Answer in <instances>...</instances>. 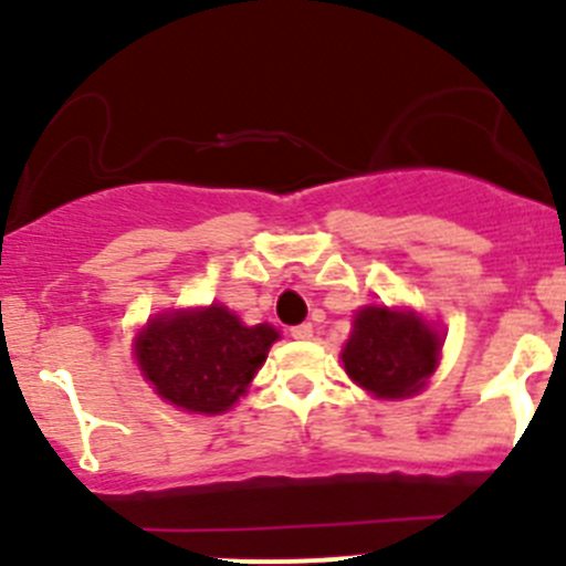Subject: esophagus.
<instances>
[{
  "mask_svg": "<svg viewBox=\"0 0 566 566\" xmlns=\"http://www.w3.org/2000/svg\"><path fill=\"white\" fill-rule=\"evenodd\" d=\"M289 333H292V338H297V342H305V338L314 336V325H311V322H303V325H294Z\"/></svg>",
  "mask_w": 566,
  "mask_h": 566,
  "instance_id": "esophagus-1",
  "label": "esophagus"
}]
</instances>
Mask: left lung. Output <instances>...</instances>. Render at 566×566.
Returning a JSON list of instances; mask_svg holds the SVG:
<instances>
[{
    "instance_id": "obj_1",
    "label": "left lung",
    "mask_w": 566,
    "mask_h": 566,
    "mask_svg": "<svg viewBox=\"0 0 566 566\" xmlns=\"http://www.w3.org/2000/svg\"><path fill=\"white\" fill-rule=\"evenodd\" d=\"M441 338L417 316L389 308H364L342 360L349 378L375 397L400 400L417 395L439 360Z\"/></svg>"
}]
</instances>
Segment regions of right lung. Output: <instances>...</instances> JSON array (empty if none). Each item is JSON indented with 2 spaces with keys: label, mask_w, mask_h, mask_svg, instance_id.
Here are the masks:
<instances>
[{
  "label": "right lung",
  "mask_w": 566,
  "mask_h": 566,
  "mask_svg": "<svg viewBox=\"0 0 566 566\" xmlns=\"http://www.w3.org/2000/svg\"><path fill=\"white\" fill-rule=\"evenodd\" d=\"M274 338V327H247L224 305H211L149 322L136 342V358L144 378L171 406L222 413L244 395Z\"/></svg>",
  "instance_id": "add662e5"
}]
</instances>
